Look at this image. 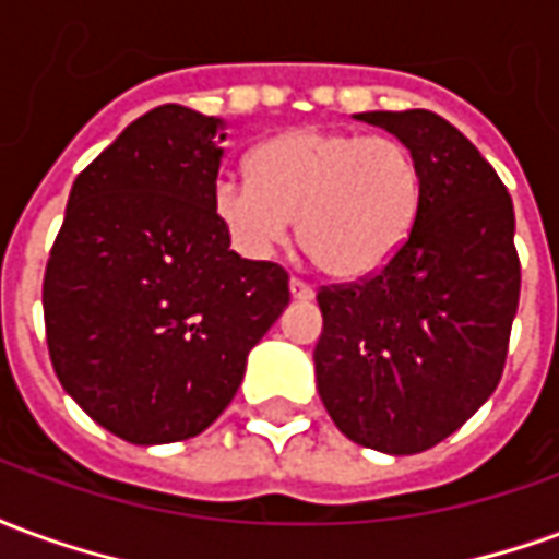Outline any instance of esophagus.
I'll return each mask as SVG.
<instances>
[{"mask_svg": "<svg viewBox=\"0 0 559 559\" xmlns=\"http://www.w3.org/2000/svg\"><path fill=\"white\" fill-rule=\"evenodd\" d=\"M290 296L299 302H308V299H314V287L305 284L302 278H290Z\"/></svg>", "mask_w": 559, "mask_h": 559, "instance_id": "1", "label": "esophagus"}]
</instances>
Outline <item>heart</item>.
Instances as JSON below:
<instances>
[{
    "label": "heart",
    "instance_id": "1",
    "mask_svg": "<svg viewBox=\"0 0 559 559\" xmlns=\"http://www.w3.org/2000/svg\"><path fill=\"white\" fill-rule=\"evenodd\" d=\"M421 206L419 160L395 138L296 128L251 155V176L221 173L212 209L245 257L263 260L296 221L320 272L356 281L407 242Z\"/></svg>",
    "mask_w": 559,
    "mask_h": 559
}]
</instances>
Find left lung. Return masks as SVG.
I'll list each match as a JSON object with an SVG mask.
<instances>
[{
	"instance_id": "left-lung-1",
	"label": "left lung",
	"mask_w": 559,
	"mask_h": 559,
	"mask_svg": "<svg viewBox=\"0 0 559 559\" xmlns=\"http://www.w3.org/2000/svg\"><path fill=\"white\" fill-rule=\"evenodd\" d=\"M413 148L421 206L386 266L320 287V399L353 443L431 449L503 374L521 293L512 197L479 148L431 110L359 114Z\"/></svg>"
}]
</instances>
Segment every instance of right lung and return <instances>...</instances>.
<instances>
[{
	"instance_id": "add662e5",
	"label": "right lung",
	"mask_w": 559,
	"mask_h": 559,
	"mask_svg": "<svg viewBox=\"0 0 559 559\" xmlns=\"http://www.w3.org/2000/svg\"><path fill=\"white\" fill-rule=\"evenodd\" d=\"M221 126L182 104L140 116L74 179L50 248L44 326L53 371L128 443L206 431L290 302L287 272L230 251L215 218Z\"/></svg>"
}]
</instances>
